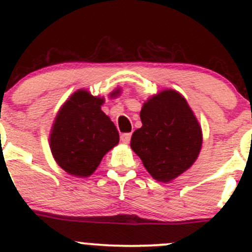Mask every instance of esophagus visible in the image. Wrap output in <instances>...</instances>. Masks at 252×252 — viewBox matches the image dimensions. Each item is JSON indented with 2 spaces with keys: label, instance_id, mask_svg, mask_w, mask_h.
<instances>
[{
  "label": "esophagus",
  "instance_id": "34e87169",
  "mask_svg": "<svg viewBox=\"0 0 252 252\" xmlns=\"http://www.w3.org/2000/svg\"><path fill=\"white\" fill-rule=\"evenodd\" d=\"M130 138H131V133H124L121 135V140L122 142H124V144H129Z\"/></svg>",
  "mask_w": 252,
  "mask_h": 252
}]
</instances>
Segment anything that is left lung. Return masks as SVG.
I'll list each match as a JSON object with an SVG mask.
<instances>
[{
    "instance_id": "left-lung-1",
    "label": "left lung",
    "mask_w": 252,
    "mask_h": 252,
    "mask_svg": "<svg viewBox=\"0 0 252 252\" xmlns=\"http://www.w3.org/2000/svg\"><path fill=\"white\" fill-rule=\"evenodd\" d=\"M142 126L130 146L152 178L168 183L189 169L202 146V131L187 100L167 89L150 97L140 112Z\"/></svg>"
}]
</instances>
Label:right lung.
I'll return each instance as SVG.
<instances>
[{
    "label": "right lung",
    "instance_id": "obj_1",
    "mask_svg": "<svg viewBox=\"0 0 252 252\" xmlns=\"http://www.w3.org/2000/svg\"><path fill=\"white\" fill-rule=\"evenodd\" d=\"M119 89L111 94L116 97ZM103 97L78 90L61 107L50 134V147L58 166L68 174L85 178L95 172L102 157L119 142L110 117L101 111Z\"/></svg>",
    "mask_w": 252,
    "mask_h": 252
}]
</instances>
